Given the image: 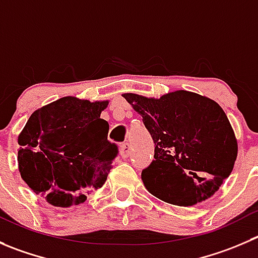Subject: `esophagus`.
<instances>
[{
	"label": "esophagus",
	"mask_w": 258,
	"mask_h": 258,
	"mask_svg": "<svg viewBox=\"0 0 258 258\" xmlns=\"http://www.w3.org/2000/svg\"><path fill=\"white\" fill-rule=\"evenodd\" d=\"M131 144L129 143H124L120 146V154H121L122 158H127V157L131 156Z\"/></svg>",
	"instance_id": "34e87169"
}]
</instances>
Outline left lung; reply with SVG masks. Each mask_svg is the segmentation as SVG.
<instances>
[{
  "label": "left lung",
  "mask_w": 258,
  "mask_h": 258,
  "mask_svg": "<svg viewBox=\"0 0 258 258\" xmlns=\"http://www.w3.org/2000/svg\"><path fill=\"white\" fill-rule=\"evenodd\" d=\"M154 142V161L142 172L159 200L192 207L212 198L230 175L238 154L234 131L207 96L177 90L159 99L124 94Z\"/></svg>",
  "instance_id": "left-lung-1"
}]
</instances>
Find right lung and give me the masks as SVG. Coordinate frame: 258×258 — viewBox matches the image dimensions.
<instances>
[{
	"label": "right lung",
	"instance_id": "right-lung-1",
	"mask_svg": "<svg viewBox=\"0 0 258 258\" xmlns=\"http://www.w3.org/2000/svg\"><path fill=\"white\" fill-rule=\"evenodd\" d=\"M107 105L62 97L35 110L17 137L21 178L53 207L81 204L106 181L117 153L100 119Z\"/></svg>",
	"mask_w": 258,
	"mask_h": 258
}]
</instances>
